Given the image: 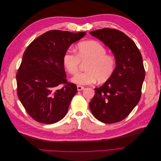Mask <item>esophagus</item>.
<instances>
[{
	"label": "esophagus",
	"mask_w": 161,
	"mask_h": 161,
	"mask_svg": "<svg viewBox=\"0 0 161 161\" xmlns=\"http://www.w3.org/2000/svg\"><path fill=\"white\" fill-rule=\"evenodd\" d=\"M85 89V87L84 86H80V85H78L77 86V90L79 91H80L82 90Z\"/></svg>",
	"instance_id": "obj_1"
}]
</instances>
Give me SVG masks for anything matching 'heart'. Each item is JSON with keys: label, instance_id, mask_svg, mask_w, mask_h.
<instances>
[{"label": "heart", "instance_id": "heart-1", "mask_svg": "<svg viewBox=\"0 0 161 161\" xmlns=\"http://www.w3.org/2000/svg\"><path fill=\"white\" fill-rule=\"evenodd\" d=\"M76 52L68 50L63 56V64L70 74L75 75L79 70L81 62H86L85 72L78 73L71 81L79 85L93 84L97 80L104 82L109 79L115 69L114 57L107 54V50L101 43L95 41L79 43Z\"/></svg>", "mask_w": 161, "mask_h": 161}]
</instances>
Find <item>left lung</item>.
<instances>
[{"mask_svg":"<svg viewBox=\"0 0 161 161\" xmlns=\"http://www.w3.org/2000/svg\"><path fill=\"white\" fill-rule=\"evenodd\" d=\"M114 53L115 69L109 79L98 88L89 103L95 118L114 124L125 119L137 105L145 78L142 55L136 43L123 32L103 28L91 31Z\"/></svg>","mask_w":161,"mask_h":161,"instance_id":"8db88e82","label":"left lung"}]
</instances>
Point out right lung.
<instances>
[{"label":"right lung","instance_id":"obj_1","mask_svg":"<svg viewBox=\"0 0 161 161\" xmlns=\"http://www.w3.org/2000/svg\"><path fill=\"white\" fill-rule=\"evenodd\" d=\"M85 35L50 31L34 40L24 52L16 76L17 95L28 114L38 122L54 124L67 114L77 87L67 82L63 56ZM61 84L65 85L59 89Z\"/></svg>","mask_w":161,"mask_h":161}]
</instances>
